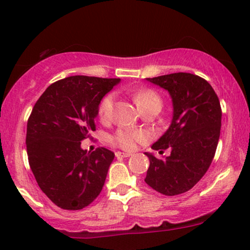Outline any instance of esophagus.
<instances>
[{"label": "esophagus", "instance_id": "esophagus-1", "mask_svg": "<svg viewBox=\"0 0 250 250\" xmlns=\"http://www.w3.org/2000/svg\"><path fill=\"white\" fill-rule=\"evenodd\" d=\"M116 157H129L131 156L130 153H123V151H116Z\"/></svg>", "mask_w": 250, "mask_h": 250}]
</instances>
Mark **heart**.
<instances>
[{
	"label": "heart",
	"instance_id": "obj_1",
	"mask_svg": "<svg viewBox=\"0 0 250 250\" xmlns=\"http://www.w3.org/2000/svg\"><path fill=\"white\" fill-rule=\"evenodd\" d=\"M134 101L140 108V110H145L147 108L157 107L161 109L162 100L159 94L155 93L151 89H141L133 93ZM115 104V94H107L101 100L99 105V117L101 121H107L110 119ZM146 134L142 131L129 130V129H120L114 136H111V142L121 147L125 150H133L136 148L137 143L146 141Z\"/></svg>",
	"mask_w": 250,
	"mask_h": 250
}]
</instances>
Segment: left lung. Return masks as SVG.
<instances>
[{
  "label": "left lung",
  "instance_id": "8db88e82",
  "mask_svg": "<svg viewBox=\"0 0 250 250\" xmlns=\"http://www.w3.org/2000/svg\"><path fill=\"white\" fill-rule=\"evenodd\" d=\"M168 90L173 101V120L151 146L163 154L157 159L146 153L149 165L146 183L167 196L186 193L207 173L219 143L222 110L213 87L202 77L174 73L147 79Z\"/></svg>",
  "mask_w": 250,
  "mask_h": 250
}]
</instances>
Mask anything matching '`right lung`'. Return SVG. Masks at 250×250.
<instances>
[{
  "mask_svg": "<svg viewBox=\"0 0 250 250\" xmlns=\"http://www.w3.org/2000/svg\"><path fill=\"white\" fill-rule=\"evenodd\" d=\"M120 79L69 76L54 82L34 105L27 123L28 161L41 190L57 207L79 210L101 193L115 154L83 150L95 131L103 96Z\"/></svg>",
  "mask_w": 250,
  "mask_h": 250,
  "instance_id": "obj_1",
  "label": "right lung"
}]
</instances>
